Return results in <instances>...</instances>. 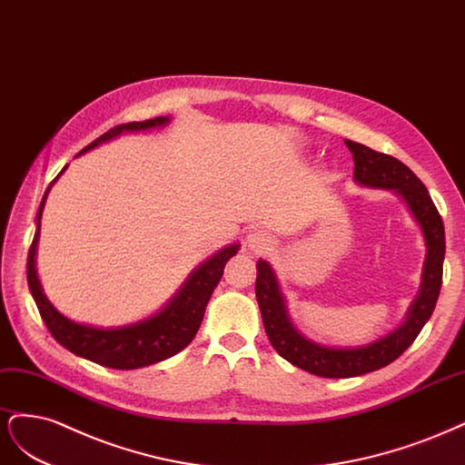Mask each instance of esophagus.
Returning a JSON list of instances; mask_svg holds the SVG:
<instances>
[{
  "instance_id": "esophagus-1",
  "label": "esophagus",
  "mask_w": 465,
  "mask_h": 465,
  "mask_svg": "<svg viewBox=\"0 0 465 465\" xmlns=\"http://www.w3.org/2000/svg\"><path fill=\"white\" fill-rule=\"evenodd\" d=\"M274 239L271 237V233H266L262 230H252L247 235V247L252 252H266L268 249H272Z\"/></svg>"
}]
</instances>
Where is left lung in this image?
<instances>
[{"label":"left lung","mask_w":465,"mask_h":465,"mask_svg":"<svg viewBox=\"0 0 465 465\" xmlns=\"http://www.w3.org/2000/svg\"><path fill=\"white\" fill-rule=\"evenodd\" d=\"M346 146L353 154V179L363 187L392 189L410 208L411 216L423 232L427 245V259L423 264L421 288L411 303L406 321L396 331L357 348H331L312 340H307L293 326L286 299L280 292V283L272 266L259 259L257 262V302L262 314V324L272 348L290 361L311 374L324 379H348L359 377L371 371L391 365L406 351L437 305L442 286V262H444V223L434 206L427 187L406 163L394 156L372 151V148L348 141Z\"/></svg>","instance_id":"1"}]
</instances>
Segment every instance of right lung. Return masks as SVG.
<instances>
[{"label": "right lung", "instance_id": "1", "mask_svg": "<svg viewBox=\"0 0 465 465\" xmlns=\"http://www.w3.org/2000/svg\"><path fill=\"white\" fill-rule=\"evenodd\" d=\"M168 124L170 117H154L146 119V122H131L117 125L108 133H104L102 137H98L88 146H84L77 156L93 151L98 144L119 137L122 133L146 131L154 127H163ZM65 170L67 166L57 173V177ZM57 177L50 183V187L42 197L36 214V233L26 259L28 290H31L36 307L40 311V317L46 322L52 336L74 355L84 357L88 361L98 363L102 367L125 371L163 361V359H168L187 348L199 331L208 299H211L223 274V266H226V262L239 251V243L223 247L222 251L213 254L211 259H206L201 266L194 268L183 286L172 297V302L163 309H160L156 314H153V317L117 328H96L91 324H79L64 317V314L50 303V299L44 295L40 280L36 276L40 218L44 204H46L48 199V193L52 185L57 182Z\"/></svg>", "mask_w": 465, "mask_h": 465}]
</instances>
